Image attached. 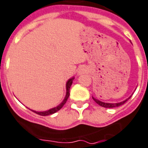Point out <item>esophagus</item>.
Segmentation results:
<instances>
[{"instance_id":"34e87169","label":"esophagus","mask_w":148,"mask_h":148,"mask_svg":"<svg viewBox=\"0 0 148 148\" xmlns=\"http://www.w3.org/2000/svg\"><path fill=\"white\" fill-rule=\"evenodd\" d=\"M87 71H88V69L86 68V67L82 66L80 67V68L79 69V70H78V74H79V75H82V74L85 73Z\"/></svg>"}]
</instances>
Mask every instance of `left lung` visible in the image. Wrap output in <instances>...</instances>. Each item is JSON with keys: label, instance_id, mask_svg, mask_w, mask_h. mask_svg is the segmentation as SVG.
I'll list each match as a JSON object with an SVG mask.
<instances>
[{"label": "left lung", "instance_id": "8db88e82", "mask_svg": "<svg viewBox=\"0 0 148 148\" xmlns=\"http://www.w3.org/2000/svg\"><path fill=\"white\" fill-rule=\"evenodd\" d=\"M130 97H131V96H130L129 98H127L126 100H125V101H121V102H119V103H105V102L99 101V100H97V99L95 98L94 97H92V98H93L94 101H95L97 104H99L100 106H101V107H105V108H113V107H119V106H121V105L124 104V103H125V102H126L129 98H130Z\"/></svg>", "mask_w": 148, "mask_h": 148}]
</instances>
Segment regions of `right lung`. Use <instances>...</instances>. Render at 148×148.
<instances>
[{"label":"right lung","mask_w":148,"mask_h":148,"mask_svg":"<svg viewBox=\"0 0 148 148\" xmlns=\"http://www.w3.org/2000/svg\"><path fill=\"white\" fill-rule=\"evenodd\" d=\"M73 79H74V77L71 78V79H69L68 81L66 82V96L63 99V101L60 103L58 106L57 107H53V108H51V109L48 110L46 111H42V112H38V111H35V110H32L33 112H35V113H37L38 115L40 116H48V115H51V114H53V113H55L56 112H57L58 110L62 108L63 107V105L65 104L66 102L67 99L68 97H69V89H70V87H71L72 84H73Z\"/></svg>","instance_id":"right-lung-1"}]
</instances>
